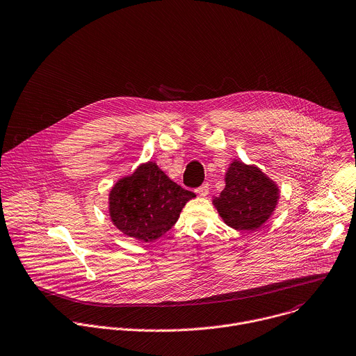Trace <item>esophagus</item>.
<instances>
[{
  "instance_id": "esophagus-1",
  "label": "esophagus",
  "mask_w": 356,
  "mask_h": 356,
  "mask_svg": "<svg viewBox=\"0 0 356 356\" xmlns=\"http://www.w3.org/2000/svg\"><path fill=\"white\" fill-rule=\"evenodd\" d=\"M195 191H197V194H198V195L205 197V195L208 194V191H209V187H208V184H202V186H200Z\"/></svg>"
}]
</instances>
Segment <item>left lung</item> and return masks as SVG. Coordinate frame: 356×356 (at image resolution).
Segmentation results:
<instances>
[{
    "instance_id": "1",
    "label": "left lung",
    "mask_w": 356,
    "mask_h": 356,
    "mask_svg": "<svg viewBox=\"0 0 356 356\" xmlns=\"http://www.w3.org/2000/svg\"><path fill=\"white\" fill-rule=\"evenodd\" d=\"M225 181L213 200L225 223L238 230H257L275 209L278 187L260 169L239 161L230 165Z\"/></svg>"
}]
</instances>
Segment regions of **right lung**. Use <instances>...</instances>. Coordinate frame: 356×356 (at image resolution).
I'll return each instance as SVG.
<instances>
[{
    "mask_svg": "<svg viewBox=\"0 0 356 356\" xmlns=\"http://www.w3.org/2000/svg\"><path fill=\"white\" fill-rule=\"evenodd\" d=\"M194 193L172 181L155 163L141 165L110 191L113 223L130 238L152 242L177 222Z\"/></svg>",
    "mask_w": 356,
    "mask_h": 356,
    "instance_id": "1",
    "label": "right lung"
}]
</instances>
